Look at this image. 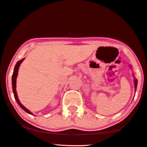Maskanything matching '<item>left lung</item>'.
I'll return each mask as SVG.
<instances>
[{
	"mask_svg": "<svg viewBox=\"0 0 147 147\" xmlns=\"http://www.w3.org/2000/svg\"><path fill=\"white\" fill-rule=\"evenodd\" d=\"M129 67H131V65H129ZM133 76H134V85H135V92H136V90H137V79L135 78V76L134 74H133Z\"/></svg>",
	"mask_w": 147,
	"mask_h": 147,
	"instance_id": "obj_1",
	"label": "left lung"
}]
</instances>
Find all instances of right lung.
Segmentation results:
<instances>
[{"label": "right lung", "instance_id": "1", "mask_svg": "<svg viewBox=\"0 0 147 147\" xmlns=\"http://www.w3.org/2000/svg\"><path fill=\"white\" fill-rule=\"evenodd\" d=\"M25 59V58L23 59L20 60L17 62V63L16 64L14 69H13V73L12 74V78H11V85H12V90H13V95H14L15 99L16 101H17L18 104L19 105L20 107L22 108L23 110H24L26 113H27L28 114H30V115H33L31 111H30L29 109H27L26 107H25L23 105L20 103L19 98L18 97V94H17V92H16V78L18 77V71H19V67L20 66V64L23 61V60Z\"/></svg>", "mask_w": 147, "mask_h": 147}]
</instances>
